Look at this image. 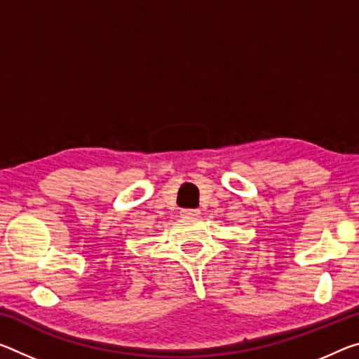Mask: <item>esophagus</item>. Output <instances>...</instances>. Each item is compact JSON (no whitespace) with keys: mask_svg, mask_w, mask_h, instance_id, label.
Listing matches in <instances>:
<instances>
[{"mask_svg":"<svg viewBox=\"0 0 359 359\" xmlns=\"http://www.w3.org/2000/svg\"><path fill=\"white\" fill-rule=\"evenodd\" d=\"M180 215L185 219H196V217H200V210L198 209H182Z\"/></svg>","mask_w":359,"mask_h":359,"instance_id":"obj_1","label":"esophagus"}]
</instances>
